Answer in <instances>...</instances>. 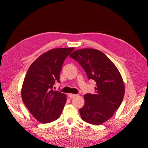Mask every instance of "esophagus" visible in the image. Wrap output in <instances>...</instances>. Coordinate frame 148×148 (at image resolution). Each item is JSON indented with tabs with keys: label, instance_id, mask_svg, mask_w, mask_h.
I'll list each match as a JSON object with an SVG mask.
<instances>
[{
	"label": "esophagus",
	"instance_id": "34e87169",
	"mask_svg": "<svg viewBox=\"0 0 148 148\" xmlns=\"http://www.w3.org/2000/svg\"><path fill=\"white\" fill-rule=\"evenodd\" d=\"M68 96L69 98H74V97H76L77 95H76V94H73V93H69L68 94Z\"/></svg>",
	"mask_w": 148,
	"mask_h": 148
}]
</instances>
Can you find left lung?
Segmentation results:
<instances>
[{
	"mask_svg": "<svg viewBox=\"0 0 148 148\" xmlns=\"http://www.w3.org/2000/svg\"><path fill=\"white\" fill-rule=\"evenodd\" d=\"M70 56L82 66L89 79L96 82L95 93L84 95L81 118L90 124L101 125L112 117L123 99L125 84L120 72L108 56L95 49H78Z\"/></svg>",
	"mask_w": 148,
	"mask_h": 148,
	"instance_id": "8db88e82",
	"label": "left lung"
}]
</instances>
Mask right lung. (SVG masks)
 Instances as JSON below:
<instances>
[{
  "mask_svg": "<svg viewBox=\"0 0 148 148\" xmlns=\"http://www.w3.org/2000/svg\"><path fill=\"white\" fill-rule=\"evenodd\" d=\"M74 48L52 49L34 61L25 77L21 98L37 121L48 123L58 119L66 103V95L52 90L64 60Z\"/></svg>",
  "mask_w": 148,
  "mask_h": 148,
  "instance_id": "add662e5",
  "label": "right lung"
}]
</instances>
